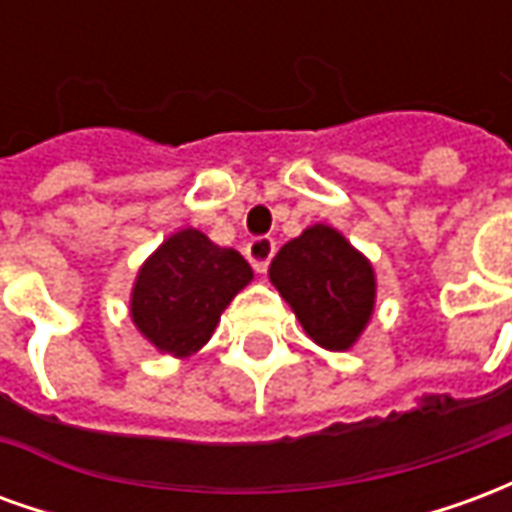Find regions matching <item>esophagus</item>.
<instances>
[{"label": "esophagus", "mask_w": 512, "mask_h": 512, "mask_svg": "<svg viewBox=\"0 0 512 512\" xmlns=\"http://www.w3.org/2000/svg\"><path fill=\"white\" fill-rule=\"evenodd\" d=\"M277 252V244L271 241V238H252L249 244H246V260L252 263L257 274H263L271 263V257Z\"/></svg>", "instance_id": "1"}]
</instances>
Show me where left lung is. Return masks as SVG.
Instances as JSON below:
<instances>
[{
  "label": "left lung",
  "mask_w": 512,
  "mask_h": 512,
  "mask_svg": "<svg viewBox=\"0 0 512 512\" xmlns=\"http://www.w3.org/2000/svg\"><path fill=\"white\" fill-rule=\"evenodd\" d=\"M301 329L326 351H348L376 310V268L332 224H310L268 268Z\"/></svg>",
  "instance_id": "obj_1"
}]
</instances>
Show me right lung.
<instances>
[{
    "label": "right lung",
    "instance_id": "right-lung-1",
    "mask_svg": "<svg viewBox=\"0 0 512 512\" xmlns=\"http://www.w3.org/2000/svg\"><path fill=\"white\" fill-rule=\"evenodd\" d=\"M241 252L183 227L139 266L131 288V323L158 354L189 359L211 340L227 304L252 282Z\"/></svg>",
    "mask_w": 512,
    "mask_h": 512
}]
</instances>
